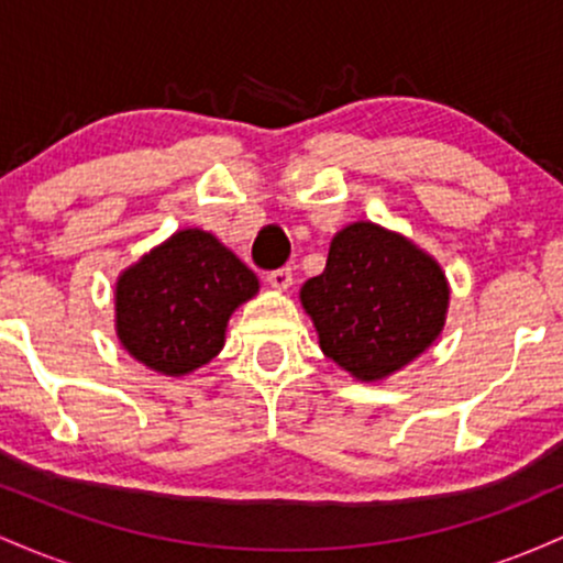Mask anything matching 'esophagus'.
Masks as SVG:
<instances>
[{"label": "esophagus", "instance_id": "esophagus-1", "mask_svg": "<svg viewBox=\"0 0 563 563\" xmlns=\"http://www.w3.org/2000/svg\"><path fill=\"white\" fill-rule=\"evenodd\" d=\"M267 283H269V288H275V290H286V288H290V283H294V275H290V269H288V267L273 269V273L267 275Z\"/></svg>", "mask_w": 563, "mask_h": 563}]
</instances>
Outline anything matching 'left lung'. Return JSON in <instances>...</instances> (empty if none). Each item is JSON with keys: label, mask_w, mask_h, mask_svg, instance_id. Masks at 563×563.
Masks as SVG:
<instances>
[{"label": "left lung", "mask_w": 563, "mask_h": 563, "mask_svg": "<svg viewBox=\"0 0 563 563\" xmlns=\"http://www.w3.org/2000/svg\"><path fill=\"white\" fill-rule=\"evenodd\" d=\"M322 354L373 384L418 360L442 335L450 283L431 254L376 222L333 235L322 275L299 290Z\"/></svg>", "instance_id": "1"}]
</instances>
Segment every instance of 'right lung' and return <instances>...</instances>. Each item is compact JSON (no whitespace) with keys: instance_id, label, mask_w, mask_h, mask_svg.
<instances>
[{"instance_id":"add662e5","label":"right lung","mask_w":563,"mask_h":563,"mask_svg":"<svg viewBox=\"0 0 563 563\" xmlns=\"http://www.w3.org/2000/svg\"><path fill=\"white\" fill-rule=\"evenodd\" d=\"M260 294V277L211 232L177 230L119 275L115 335L161 376H187L217 357L228 322Z\"/></svg>"}]
</instances>
